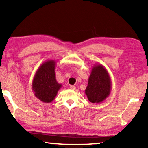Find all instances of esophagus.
Listing matches in <instances>:
<instances>
[{
  "label": "esophagus",
  "mask_w": 148,
  "mask_h": 148,
  "mask_svg": "<svg viewBox=\"0 0 148 148\" xmlns=\"http://www.w3.org/2000/svg\"><path fill=\"white\" fill-rule=\"evenodd\" d=\"M70 88L71 89V90H76V87L74 86H70Z\"/></svg>",
  "instance_id": "1"
}]
</instances>
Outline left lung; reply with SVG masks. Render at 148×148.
I'll return each instance as SVG.
<instances>
[{"label": "left lung", "instance_id": "8db88e82", "mask_svg": "<svg viewBox=\"0 0 148 148\" xmlns=\"http://www.w3.org/2000/svg\"><path fill=\"white\" fill-rule=\"evenodd\" d=\"M111 86V79L107 69L102 64H96L91 69L86 95L91 103H99L109 96Z\"/></svg>", "mask_w": 148, "mask_h": 148}]
</instances>
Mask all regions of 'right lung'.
I'll return each mask as SVG.
<instances>
[{
	"label": "right lung",
	"instance_id": "1",
	"mask_svg": "<svg viewBox=\"0 0 148 148\" xmlns=\"http://www.w3.org/2000/svg\"><path fill=\"white\" fill-rule=\"evenodd\" d=\"M55 66V60H47L39 67L33 79L34 95L44 103L52 102L62 87L56 79Z\"/></svg>",
	"mask_w": 148,
	"mask_h": 148
}]
</instances>
